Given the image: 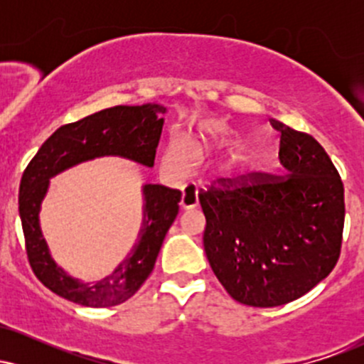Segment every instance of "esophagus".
<instances>
[{
	"mask_svg": "<svg viewBox=\"0 0 364 364\" xmlns=\"http://www.w3.org/2000/svg\"><path fill=\"white\" fill-rule=\"evenodd\" d=\"M181 208H193L198 205V188L193 183L186 185L183 188L181 193V202H179Z\"/></svg>",
	"mask_w": 364,
	"mask_h": 364,
	"instance_id": "34e87169",
	"label": "esophagus"
}]
</instances>
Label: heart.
I'll use <instances>...</instances> for the list:
<instances>
[{
    "instance_id": "heart-1",
    "label": "heart",
    "mask_w": 364,
    "mask_h": 364,
    "mask_svg": "<svg viewBox=\"0 0 364 364\" xmlns=\"http://www.w3.org/2000/svg\"><path fill=\"white\" fill-rule=\"evenodd\" d=\"M229 135V128L224 124H214V127H207L202 129L198 135V140L195 144L185 139H171L166 145L164 154H162V168L168 171L173 176H183V174L190 173L193 168L196 154L200 152L210 140L220 139V136ZM237 156L232 157V162H237Z\"/></svg>"
}]
</instances>
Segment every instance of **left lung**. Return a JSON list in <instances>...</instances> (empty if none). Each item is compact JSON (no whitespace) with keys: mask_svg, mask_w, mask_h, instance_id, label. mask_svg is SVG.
<instances>
[{"mask_svg":"<svg viewBox=\"0 0 364 364\" xmlns=\"http://www.w3.org/2000/svg\"><path fill=\"white\" fill-rule=\"evenodd\" d=\"M281 133L282 174L219 178L200 190L203 246L215 277L236 301L291 303L332 272L344 231V185L308 133L270 119Z\"/></svg>","mask_w":364,"mask_h":364,"instance_id":"1","label":"left lung"}]
</instances>
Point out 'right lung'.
Wrapping results in <instances>:
<instances>
[{"label":"right lung","mask_w":364,"mask_h":364,"mask_svg":"<svg viewBox=\"0 0 364 364\" xmlns=\"http://www.w3.org/2000/svg\"><path fill=\"white\" fill-rule=\"evenodd\" d=\"M164 111L159 104L114 106L63 124L25 168L18 193L25 252L32 272L54 294L82 306L109 308L132 298L147 281L166 232L178 215L181 191L162 185L144 186V220L139 241L114 272L94 284L75 281L54 263L39 228V208L49 178L78 162L121 156L152 168L164 124L157 114Z\"/></svg>","instance_id":"1"}]
</instances>
